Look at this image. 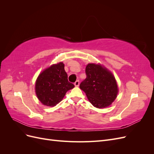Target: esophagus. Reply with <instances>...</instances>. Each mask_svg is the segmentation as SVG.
<instances>
[{
    "mask_svg": "<svg viewBox=\"0 0 154 154\" xmlns=\"http://www.w3.org/2000/svg\"><path fill=\"white\" fill-rule=\"evenodd\" d=\"M79 85H80V82H79V80L76 81L75 83H74V85H75L76 87H78Z\"/></svg>",
    "mask_w": 154,
    "mask_h": 154,
    "instance_id": "34e87169",
    "label": "esophagus"
}]
</instances>
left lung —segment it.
Returning <instances> with one entry per match:
<instances>
[{"label": "left lung", "instance_id": "8db88e82", "mask_svg": "<svg viewBox=\"0 0 154 154\" xmlns=\"http://www.w3.org/2000/svg\"><path fill=\"white\" fill-rule=\"evenodd\" d=\"M87 78L80 85L91 104L98 109L109 106L115 100L118 87L115 78L100 64L88 63L85 68Z\"/></svg>", "mask_w": 154, "mask_h": 154}]
</instances>
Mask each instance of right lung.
Here are the masks:
<instances>
[{"label": "right lung", "instance_id": "obj_1", "mask_svg": "<svg viewBox=\"0 0 154 154\" xmlns=\"http://www.w3.org/2000/svg\"><path fill=\"white\" fill-rule=\"evenodd\" d=\"M74 87V84L68 81L63 63L60 62L52 65L39 74L35 83V92L43 105L54 106Z\"/></svg>", "mask_w": 154, "mask_h": 154}]
</instances>
